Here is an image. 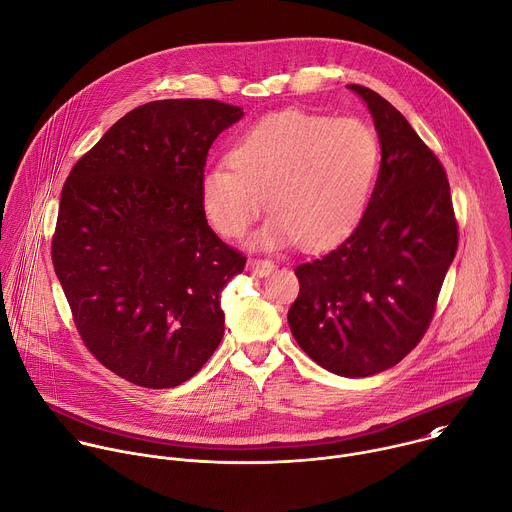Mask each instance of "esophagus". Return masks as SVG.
I'll list each match as a JSON object with an SVG mask.
<instances>
[{"mask_svg": "<svg viewBox=\"0 0 512 512\" xmlns=\"http://www.w3.org/2000/svg\"><path fill=\"white\" fill-rule=\"evenodd\" d=\"M247 269L251 271V273H255V275H267L269 271H273V263L269 261V259H261V257H253V259H249V263H247Z\"/></svg>", "mask_w": 512, "mask_h": 512, "instance_id": "obj_1", "label": "esophagus"}]
</instances>
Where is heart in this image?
<instances>
[{
	"mask_svg": "<svg viewBox=\"0 0 512 512\" xmlns=\"http://www.w3.org/2000/svg\"><path fill=\"white\" fill-rule=\"evenodd\" d=\"M378 166L380 144L366 122L283 110L241 132L227 164L205 170L201 203L219 235L239 239L265 199L271 219L257 245L325 249L360 223Z\"/></svg>",
	"mask_w": 512,
	"mask_h": 512,
	"instance_id": "heart-1",
	"label": "heart"
}]
</instances>
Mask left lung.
<instances>
[{"mask_svg": "<svg viewBox=\"0 0 512 512\" xmlns=\"http://www.w3.org/2000/svg\"><path fill=\"white\" fill-rule=\"evenodd\" d=\"M382 144L360 225L335 249L295 267L287 321L321 368L366 378L396 366L424 337L458 249L450 185L438 156L378 92L352 84Z\"/></svg>", "mask_w": 512, "mask_h": 512, "instance_id": "obj_1", "label": "left lung"}]
</instances>
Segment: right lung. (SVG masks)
Returning a JSON list of instances; mask_svg holds the SVG:
<instances>
[{
  "label": "right lung",
  "mask_w": 512,
  "mask_h": 512,
  "mask_svg": "<svg viewBox=\"0 0 512 512\" xmlns=\"http://www.w3.org/2000/svg\"><path fill=\"white\" fill-rule=\"evenodd\" d=\"M241 116L219 100L142 104L64 183L56 275L88 352L136 386H181L223 339L221 293L247 257L209 227L201 179L211 144Z\"/></svg>",
  "instance_id": "1"
}]
</instances>
